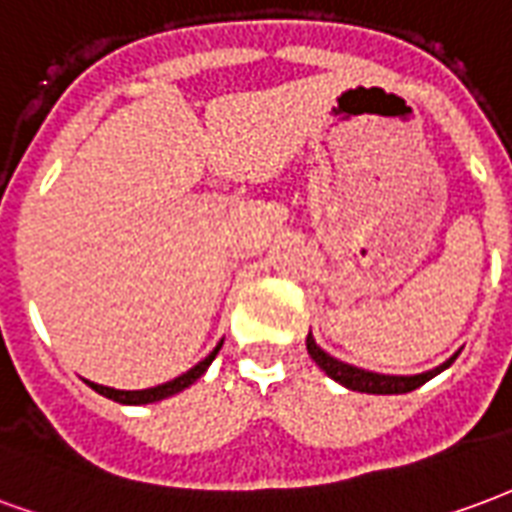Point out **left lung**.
<instances>
[{
  "label": "left lung",
  "mask_w": 512,
  "mask_h": 512,
  "mask_svg": "<svg viewBox=\"0 0 512 512\" xmlns=\"http://www.w3.org/2000/svg\"><path fill=\"white\" fill-rule=\"evenodd\" d=\"M305 346H308V354H311L316 365L322 368L324 374L333 376L335 382H341L343 387L349 390H357V393H374V395H398V393H412L417 390L420 384H425L428 379H434L436 374H442L445 368L453 365L455 357H450L445 365H439L434 371L428 374H417V376H382V374H371V371H363V368H354V365H346L341 360H335L327 352H322L313 335L305 338Z\"/></svg>",
  "instance_id": "8db88e82"
}]
</instances>
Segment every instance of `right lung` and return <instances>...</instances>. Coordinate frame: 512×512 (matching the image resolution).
I'll return each mask as SVG.
<instances>
[{"instance_id": "add662e5", "label": "right lung", "mask_w": 512, "mask_h": 512, "mask_svg": "<svg viewBox=\"0 0 512 512\" xmlns=\"http://www.w3.org/2000/svg\"><path fill=\"white\" fill-rule=\"evenodd\" d=\"M218 349H220V343L215 346V352H212L210 357H204L199 365H193L188 374L177 376V379H171V382L166 384H158V387H149V390H114V387H103V384H95V382H87V384L95 390V393L106 395V398L117 401V404H152V401H163V398H169V395L179 393V390H185L188 384L196 382V379L210 368V363L215 360Z\"/></svg>"}]
</instances>
